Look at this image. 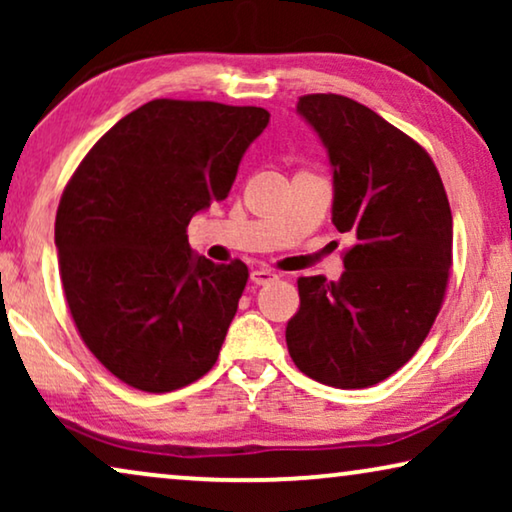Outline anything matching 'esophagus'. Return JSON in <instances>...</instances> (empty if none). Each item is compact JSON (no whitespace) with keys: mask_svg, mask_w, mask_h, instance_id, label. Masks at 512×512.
<instances>
[{"mask_svg":"<svg viewBox=\"0 0 512 512\" xmlns=\"http://www.w3.org/2000/svg\"><path fill=\"white\" fill-rule=\"evenodd\" d=\"M275 279H279V275L275 270H268V268H256V270H251V282L254 284H270V282H275Z\"/></svg>","mask_w":512,"mask_h":512,"instance_id":"1","label":"esophagus"}]
</instances>
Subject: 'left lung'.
<instances>
[{
	"instance_id": "obj_1",
	"label": "left lung",
	"mask_w": 512,
	"mask_h": 512,
	"mask_svg": "<svg viewBox=\"0 0 512 512\" xmlns=\"http://www.w3.org/2000/svg\"><path fill=\"white\" fill-rule=\"evenodd\" d=\"M296 111L328 153L333 226L354 244L338 282L298 279L286 347L312 380L373 387L412 359L436 321L452 265L450 202L429 153L373 109L319 93Z\"/></svg>"
}]
</instances>
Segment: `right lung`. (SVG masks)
<instances>
[{"label": "right lung", "mask_w": 512, "mask_h": 512, "mask_svg": "<svg viewBox=\"0 0 512 512\" xmlns=\"http://www.w3.org/2000/svg\"><path fill=\"white\" fill-rule=\"evenodd\" d=\"M268 123L261 107L153 100L69 179L55 216L62 289L86 347L130 387L174 391L219 359L249 270L193 254L186 228L228 198Z\"/></svg>", "instance_id": "obj_1"}]
</instances>
